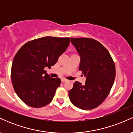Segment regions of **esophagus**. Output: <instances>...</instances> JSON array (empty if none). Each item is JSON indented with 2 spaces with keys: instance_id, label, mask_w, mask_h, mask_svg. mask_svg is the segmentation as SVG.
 Wrapping results in <instances>:
<instances>
[{
  "instance_id": "obj_1",
  "label": "esophagus",
  "mask_w": 133,
  "mask_h": 133,
  "mask_svg": "<svg viewBox=\"0 0 133 133\" xmlns=\"http://www.w3.org/2000/svg\"><path fill=\"white\" fill-rule=\"evenodd\" d=\"M61 81H62V82H65L68 81V80H67V79H62Z\"/></svg>"
}]
</instances>
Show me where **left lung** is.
Listing matches in <instances>:
<instances>
[{
	"instance_id": "8db88e82",
	"label": "left lung",
	"mask_w": 133,
	"mask_h": 133,
	"mask_svg": "<svg viewBox=\"0 0 133 133\" xmlns=\"http://www.w3.org/2000/svg\"><path fill=\"white\" fill-rule=\"evenodd\" d=\"M80 55L79 70L86 77L84 85L76 81L69 91L71 103L81 109L98 107L109 95L116 76L115 64L110 54L98 42L90 38H71Z\"/></svg>"
}]
</instances>
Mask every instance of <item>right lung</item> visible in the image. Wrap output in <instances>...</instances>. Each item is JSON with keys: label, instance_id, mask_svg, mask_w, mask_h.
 Here are the masks:
<instances>
[{"label": "right lung", "instance_id": "right-lung-1", "mask_svg": "<svg viewBox=\"0 0 133 133\" xmlns=\"http://www.w3.org/2000/svg\"><path fill=\"white\" fill-rule=\"evenodd\" d=\"M69 42V37H44L29 41L16 53L12 65V83L25 104L39 108L52 101L61 81L52 78L44 69L57 62Z\"/></svg>", "mask_w": 133, "mask_h": 133}]
</instances>
